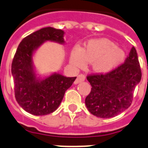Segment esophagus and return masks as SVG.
Masks as SVG:
<instances>
[{"instance_id": "esophagus-1", "label": "esophagus", "mask_w": 148, "mask_h": 148, "mask_svg": "<svg viewBox=\"0 0 148 148\" xmlns=\"http://www.w3.org/2000/svg\"><path fill=\"white\" fill-rule=\"evenodd\" d=\"M85 78H86V77H85L84 74H79V75L77 76V77L76 80H75V81H74V84H78V83L81 82V81H84V80H85Z\"/></svg>"}]
</instances>
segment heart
Here are the masks:
<instances>
[{
    "mask_svg": "<svg viewBox=\"0 0 148 148\" xmlns=\"http://www.w3.org/2000/svg\"><path fill=\"white\" fill-rule=\"evenodd\" d=\"M125 54L116 45L106 39H92L84 49L75 46L71 54V62L77 68H83L86 62H92L93 70L107 72L124 61Z\"/></svg>",
    "mask_w": 148,
    "mask_h": 148,
    "instance_id": "obj_1",
    "label": "heart"
}]
</instances>
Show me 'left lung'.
Listing matches in <instances>:
<instances>
[{
  "label": "left lung",
  "instance_id": "obj_1",
  "mask_svg": "<svg viewBox=\"0 0 148 148\" xmlns=\"http://www.w3.org/2000/svg\"><path fill=\"white\" fill-rule=\"evenodd\" d=\"M90 93L85 99L89 112L97 117H114L128 109L133 100V92L141 79V70L134 46L123 63L110 71L89 74Z\"/></svg>",
  "mask_w": 148,
  "mask_h": 148
}]
</instances>
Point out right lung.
<instances>
[{
  "mask_svg": "<svg viewBox=\"0 0 148 148\" xmlns=\"http://www.w3.org/2000/svg\"><path fill=\"white\" fill-rule=\"evenodd\" d=\"M64 31L45 27L25 37L16 51L11 64L14 93L18 104L34 116H45L59 106L66 90L76 79L54 74L45 80H37L32 68V56L45 41L64 42Z\"/></svg>",
  "mask_w": 148,
  "mask_h": 148,
  "instance_id": "1",
  "label": "right lung"
}]
</instances>
